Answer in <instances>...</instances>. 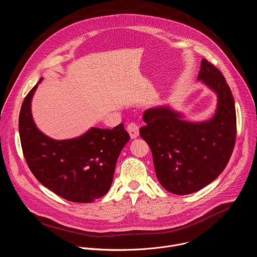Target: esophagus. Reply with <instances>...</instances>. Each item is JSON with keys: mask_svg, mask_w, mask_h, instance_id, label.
I'll list each match as a JSON object with an SVG mask.
<instances>
[{"mask_svg": "<svg viewBox=\"0 0 257 257\" xmlns=\"http://www.w3.org/2000/svg\"><path fill=\"white\" fill-rule=\"evenodd\" d=\"M126 130H127L132 139L138 138V136H139V126H138L137 123H135V122L128 123L127 126H126Z\"/></svg>", "mask_w": 257, "mask_h": 257, "instance_id": "34e87169", "label": "esophagus"}]
</instances>
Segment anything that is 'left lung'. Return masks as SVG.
Returning <instances> with one entry per match:
<instances>
[{
  "label": "left lung",
  "mask_w": 257,
  "mask_h": 257,
  "mask_svg": "<svg viewBox=\"0 0 257 257\" xmlns=\"http://www.w3.org/2000/svg\"><path fill=\"white\" fill-rule=\"evenodd\" d=\"M198 80L218 94L215 116L192 123L168 107L145 111L141 137L150 146L156 176L175 194H189L215 180L228 164L236 141V110L226 79L213 64L201 61Z\"/></svg>",
  "instance_id": "1"
}]
</instances>
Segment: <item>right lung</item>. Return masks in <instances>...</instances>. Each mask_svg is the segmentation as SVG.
Here are the masks:
<instances>
[{
	"label": "right lung",
	"mask_w": 257,
	"mask_h": 257,
	"mask_svg": "<svg viewBox=\"0 0 257 257\" xmlns=\"http://www.w3.org/2000/svg\"><path fill=\"white\" fill-rule=\"evenodd\" d=\"M36 88L26 95L19 115L21 147L29 169L41 184L67 200L91 202L102 197L110 188L117 158L130 141L123 123L112 130L92 127L72 140L50 139L32 119L30 103Z\"/></svg>",
	"instance_id": "1"
}]
</instances>
